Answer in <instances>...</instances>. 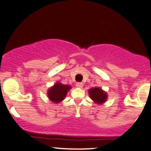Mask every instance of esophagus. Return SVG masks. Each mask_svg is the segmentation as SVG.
<instances>
[{
  "mask_svg": "<svg viewBox=\"0 0 151 151\" xmlns=\"http://www.w3.org/2000/svg\"><path fill=\"white\" fill-rule=\"evenodd\" d=\"M76 86L78 87V88H82L83 87V83H76Z\"/></svg>",
  "mask_w": 151,
  "mask_h": 151,
  "instance_id": "esophagus-1",
  "label": "esophagus"
}]
</instances>
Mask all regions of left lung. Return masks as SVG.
Wrapping results in <instances>:
<instances>
[{
    "instance_id": "1",
    "label": "left lung",
    "mask_w": 151,
    "mask_h": 151,
    "mask_svg": "<svg viewBox=\"0 0 151 151\" xmlns=\"http://www.w3.org/2000/svg\"><path fill=\"white\" fill-rule=\"evenodd\" d=\"M88 93L90 99L94 103L100 105V104H104L107 101V93L100 87H92L88 90Z\"/></svg>"
}]
</instances>
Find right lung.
<instances>
[{"mask_svg":"<svg viewBox=\"0 0 151 151\" xmlns=\"http://www.w3.org/2000/svg\"><path fill=\"white\" fill-rule=\"evenodd\" d=\"M71 89V86L64 85L57 82L47 90V97L55 104L60 103L66 97L67 93Z\"/></svg>","mask_w":151,"mask_h":151,"instance_id":"add662e5","label":"right lung"}]
</instances>
